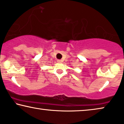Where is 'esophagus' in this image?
Segmentation results:
<instances>
[{
  "label": "esophagus",
  "instance_id": "obj_1",
  "mask_svg": "<svg viewBox=\"0 0 124 124\" xmlns=\"http://www.w3.org/2000/svg\"><path fill=\"white\" fill-rule=\"evenodd\" d=\"M57 62H58V63H61L62 61L60 60H57Z\"/></svg>",
  "mask_w": 124,
  "mask_h": 124
}]
</instances>
